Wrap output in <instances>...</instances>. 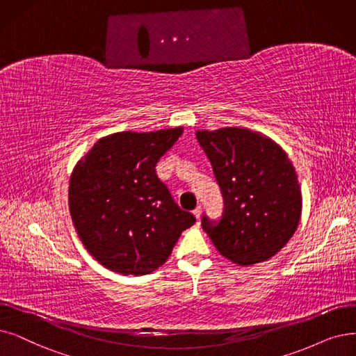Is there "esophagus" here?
<instances>
[{
	"label": "esophagus",
	"mask_w": 356,
	"mask_h": 356,
	"mask_svg": "<svg viewBox=\"0 0 356 356\" xmlns=\"http://www.w3.org/2000/svg\"><path fill=\"white\" fill-rule=\"evenodd\" d=\"M202 211H203V209H202V206H197L194 210H193V213H194V216L197 218V219H200V216H202Z\"/></svg>",
	"instance_id": "1"
}]
</instances>
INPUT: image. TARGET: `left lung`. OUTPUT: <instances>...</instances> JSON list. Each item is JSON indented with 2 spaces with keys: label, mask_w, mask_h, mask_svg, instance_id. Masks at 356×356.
I'll list each match as a JSON object with an SVG mask.
<instances>
[{
  "label": "left lung",
  "mask_w": 356,
  "mask_h": 356,
  "mask_svg": "<svg viewBox=\"0 0 356 356\" xmlns=\"http://www.w3.org/2000/svg\"><path fill=\"white\" fill-rule=\"evenodd\" d=\"M223 197L219 219L202 226L226 259L241 266L264 261L293 235L301 191L288 154L270 138L243 129L197 131Z\"/></svg>",
  "instance_id": "1"
}]
</instances>
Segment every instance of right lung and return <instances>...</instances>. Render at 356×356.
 I'll use <instances>...</instances> for the list:
<instances>
[{
  "label": "right lung",
  "mask_w": 356,
  "mask_h": 356,
  "mask_svg": "<svg viewBox=\"0 0 356 356\" xmlns=\"http://www.w3.org/2000/svg\"><path fill=\"white\" fill-rule=\"evenodd\" d=\"M182 129L104 137L76 165L68 204L84 247L106 268L147 275L194 225L158 178L156 165Z\"/></svg>",
  "instance_id": "right-lung-1"
}]
</instances>
